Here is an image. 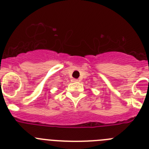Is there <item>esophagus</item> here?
I'll use <instances>...</instances> for the list:
<instances>
[{
    "instance_id": "esophagus-1",
    "label": "esophagus",
    "mask_w": 149,
    "mask_h": 149,
    "mask_svg": "<svg viewBox=\"0 0 149 149\" xmlns=\"http://www.w3.org/2000/svg\"><path fill=\"white\" fill-rule=\"evenodd\" d=\"M72 81H73V82H77L78 80H77V79H72Z\"/></svg>"
}]
</instances>
